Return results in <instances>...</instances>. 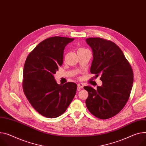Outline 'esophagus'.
<instances>
[{
  "label": "esophagus",
  "instance_id": "1",
  "mask_svg": "<svg viewBox=\"0 0 146 146\" xmlns=\"http://www.w3.org/2000/svg\"><path fill=\"white\" fill-rule=\"evenodd\" d=\"M78 90H80V89H81V88H82L83 87H84V84H82V83H79V84H78Z\"/></svg>",
  "mask_w": 146,
  "mask_h": 146
}]
</instances>
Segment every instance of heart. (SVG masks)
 I'll use <instances>...</instances> for the list:
<instances>
[{
	"label": "heart",
	"mask_w": 146,
	"mask_h": 146,
	"mask_svg": "<svg viewBox=\"0 0 146 146\" xmlns=\"http://www.w3.org/2000/svg\"><path fill=\"white\" fill-rule=\"evenodd\" d=\"M84 50V48H80L79 50H78V51H80V50Z\"/></svg>",
	"instance_id": "b5f03b06"
}]
</instances>
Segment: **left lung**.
Wrapping results in <instances>:
<instances>
[{
    "label": "left lung",
    "instance_id": "obj_1",
    "mask_svg": "<svg viewBox=\"0 0 146 146\" xmlns=\"http://www.w3.org/2000/svg\"><path fill=\"white\" fill-rule=\"evenodd\" d=\"M86 43L92 48L93 61L91 72L98 76L102 86L97 89L89 86L86 105L98 118L106 119L117 115L127 103L133 83V72L124 54L117 45L101 38H88Z\"/></svg>",
    "mask_w": 146,
    "mask_h": 146
}]
</instances>
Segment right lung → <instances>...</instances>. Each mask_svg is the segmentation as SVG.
Masks as SVG:
<instances>
[{"label":"right lung","mask_w":146,"mask_h":146,"mask_svg":"<svg viewBox=\"0 0 146 146\" xmlns=\"http://www.w3.org/2000/svg\"><path fill=\"white\" fill-rule=\"evenodd\" d=\"M74 40L58 36L47 38L26 58L23 91L32 106L43 116L55 118L62 115L75 95V83L59 85L54 76L62 64L65 46Z\"/></svg>","instance_id":"obj_1"}]
</instances>
